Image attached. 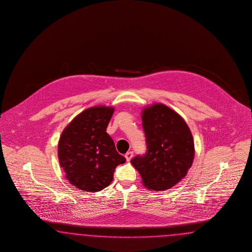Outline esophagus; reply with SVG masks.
I'll use <instances>...</instances> for the list:
<instances>
[{"mask_svg": "<svg viewBox=\"0 0 252 252\" xmlns=\"http://www.w3.org/2000/svg\"><path fill=\"white\" fill-rule=\"evenodd\" d=\"M125 157H126V160L129 161V160H131V158L133 157V152H127V153H126Z\"/></svg>", "mask_w": 252, "mask_h": 252, "instance_id": "34e87169", "label": "esophagus"}]
</instances>
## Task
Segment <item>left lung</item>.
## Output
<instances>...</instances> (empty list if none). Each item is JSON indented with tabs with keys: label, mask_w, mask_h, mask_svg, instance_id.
Segmentation results:
<instances>
[{
	"label": "left lung",
	"mask_w": 252,
	"mask_h": 252,
	"mask_svg": "<svg viewBox=\"0 0 252 252\" xmlns=\"http://www.w3.org/2000/svg\"><path fill=\"white\" fill-rule=\"evenodd\" d=\"M147 151L131 160L148 189L165 190L187 175L194 159V141L183 118L163 104L143 110Z\"/></svg>",
	"instance_id": "left-lung-1"
}]
</instances>
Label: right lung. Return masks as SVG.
I'll list each match as a JSON object with an SVG mask.
<instances>
[{"mask_svg": "<svg viewBox=\"0 0 252 252\" xmlns=\"http://www.w3.org/2000/svg\"><path fill=\"white\" fill-rule=\"evenodd\" d=\"M113 114L112 107L89 108L62 133L58 144L60 165L69 183L78 189L102 190L113 181L116 166L126 161L107 134Z\"/></svg>", "mask_w": 252, "mask_h": 252, "instance_id": "1", "label": "right lung"}]
</instances>
